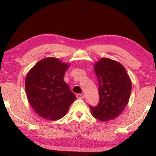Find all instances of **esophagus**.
Returning <instances> with one entry per match:
<instances>
[{
    "label": "esophagus",
    "instance_id": "esophagus-1",
    "mask_svg": "<svg viewBox=\"0 0 156 156\" xmlns=\"http://www.w3.org/2000/svg\"><path fill=\"white\" fill-rule=\"evenodd\" d=\"M76 96L79 99H82V98H84V97L83 94H77Z\"/></svg>",
    "mask_w": 156,
    "mask_h": 156
}]
</instances>
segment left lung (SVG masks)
Returning a JSON list of instances; mask_svg holds the SVG:
<instances>
[{
	"mask_svg": "<svg viewBox=\"0 0 156 156\" xmlns=\"http://www.w3.org/2000/svg\"><path fill=\"white\" fill-rule=\"evenodd\" d=\"M98 81L100 100L96 106L89 105L92 116L101 121L119 116L129 101L131 83L124 67L119 62L103 58L94 65Z\"/></svg>",
	"mask_w": 156,
	"mask_h": 156,
	"instance_id": "obj_1",
	"label": "left lung"
}]
</instances>
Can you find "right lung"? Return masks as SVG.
<instances>
[{
	"instance_id": "1",
	"label": "right lung",
	"mask_w": 156,
	"mask_h": 156,
	"mask_svg": "<svg viewBox=\"0 0 156 156\" xmlns=\"http://www.w3.org/2000/svg\"><path fill=\"white\" fill-rule=\"evenodd\" d=\"M68 64L56 58L39 61L28 73L25 90L28 100L40 116L57 120L65 116L76 96L64 81Z\"/></svg>"
}]
</instances>
